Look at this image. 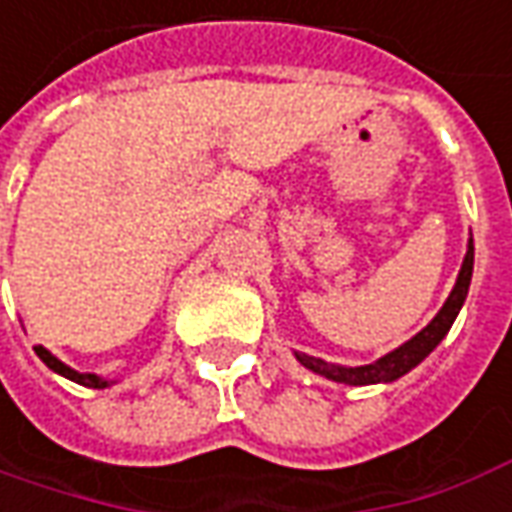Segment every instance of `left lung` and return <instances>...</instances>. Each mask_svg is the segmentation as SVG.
<instances>
[{"mask_svg":"<svg viewBox=\"0 0 512 512\" xmlns=\"http://www.w3.org/2000/svg\"><path fill=\"white\" fill-rule=\"evenodd\" d=\"M471 273H474V242H468V253H465V262L460 267V276H457V284H454V290L443 303V309H440L435 320L426 326L421 334H415L410 343H404L396 351H390L387 357L376 359V362H370V365H362V368H340V365H329V362H323V359L317 357H306V354H298L303 368L315 370L320 376H326L331 382H343V384H376V382H393L398 376H404V373H410L418 362H424L438 343L449 334L451 323H454V317L460 312V306H463L465 295H468V284H471Z\"/></svg>","mask_w":512,"mask_h":512,"instance_id":"left-lung-1","label":"left lung"}]
</instances>
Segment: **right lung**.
Instances as JSON below:
<instances>
[{"label": "right lung", "instance_id": "right-lung-1", "mask_svg": "<svg viewBox=\"0 0 512 512\" xmlns=\"http://www.w3.org/2000/svg\"><path fill=\"white\" fill-rule=\"evenodd\" d=\"M35 354L47 362V368H52L55 373H61V376H66V379H72V382L83 384V387H105V384H108V382H102L100 376H94V373H77V370H72L69 365H63L61 359L52 357L47 348H41V345H35Z\"/></svg>", "mask_w": 512, "mask_h": 512}]
</instances>
